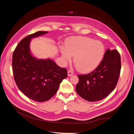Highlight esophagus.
<instances>
[{"instance_id": "34e87169", "label": "esophagus", "mask_w": 134, "mask_h": 134, "mask_svg": "<svg viewBox=\"0 0 134 134\" xmlns=\"http://www.w3.org/2000/svg\"><path fill=\"white\" fill-rule=\"evenodd\" d=\"M74 74L73 72L71 70H69L68 71V76H71V75H72Z\"/></svg>"}]
</instances>
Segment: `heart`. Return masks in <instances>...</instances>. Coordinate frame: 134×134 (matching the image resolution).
I'll return each mask as SVG.
<instances>
[{"label":"heart","mask_w":134,"mask_h":134,"mask_svg":"<svg viewBox=\"0 0 134 134\" xmlns=\"http://www.w3.org/2000/svg\"><path fill=\"white\" fill-rule=\"evenodd\" d=\"M60 52L64 63L70 62L74 56V63L79 71H92L101 63L105 50L104 45L87 37H76L65 42V48L61 47Z\"/></svg>","instance_id":"obj_1"}]
</instances>
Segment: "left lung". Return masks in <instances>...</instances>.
I'll use <instances>...</instances> for the list:
<instances>
[{
  "label": "left lung",
  "mask_w": 134,
  "mask_h": 134,
  "mask_svg": "<svg viewBox=\"0 0 134 134\" xmlns=\"http://www.w3.org/2000/svg\"><path fill=\"white\" fill-rule=\"evenodd\" d=\"M121 70L120 53L116 49H108L98 66L89 74L78 75L76 92L90 102L101 100L114 90Z\"/></svg>",
  "instance_id": "obj_1"
}]
</instances>
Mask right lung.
Segmentation results:
<instances>
[{
	"mask_svg": "<svg viewBox=\"0 0 134 134\" xmlns=\"http://www.w3.org/2000/svg\"><path fill=\"white\" fill-rule=\"evenodd\" d=\"M47 33L38 31L27 36L19 42L13 55V71L17 86L28 98L37 102L52 98L67 77L65 69L50 59H36L30 53L31 39Z\"/></svg>",
	"mask_w": 134,
	"mask_h": 134,
	"instance_id": "1",
	"label": "right lung"
}]
</instances>
